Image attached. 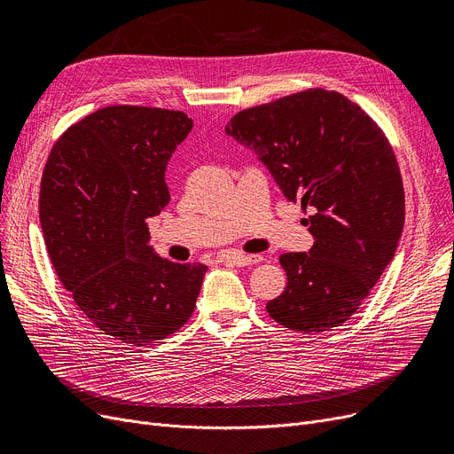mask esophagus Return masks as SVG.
Wrapping results in <instances>:
<instances>
[{
  "instance_id": "obj_1",
  "label": "esophagus",
  "mask_w": 454,
  "mask_h": 454,
  "mask_svg": "<svg viewBox=\"0 0 454 454\" xmlns=\"http://www.w3.org/2000/svg\"><path fill=\"white\" fill-rule=\"evenodd\" d=\"M263 259L259 254H228L223 257V261H231L237 267H252L257 265Z\"/></svg>"
}]
</instances>
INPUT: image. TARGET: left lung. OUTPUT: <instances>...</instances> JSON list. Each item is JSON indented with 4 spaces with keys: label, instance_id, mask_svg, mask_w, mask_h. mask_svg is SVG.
I'll use <instances>...</instances> for the list:
<instances>
[{
    "label": "left lung",
    "instance_id": "obj_1",
    "mask_svg": "<svg viewBox=\"0 0 454 454\" xmlns=\"http://www.w3.org/2000/svg\"><path fill=\"white\" fill-rule=\"evenodd\" d=\"M224 132L267 167L285 199L315 209V245L279 255L287 287L269 315L303 333L342 325L403 233L404 191L387 136L359 105L322 88L235 114Z\"/></svg>",
    "mask_w": 454,
    "mask_h": 454
}]
</instances>
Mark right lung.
<instances>
[{
  "label": "right lung",
  "mask_w": 454,
  "mask_h": 454,
  "mask_svg": "<svg viewBox=\"0 0 454 454\" xmlns=\"http://www.w3.org/2000/svg\"><path fill=\"white\" fill-rule=\"evenodd\" d=\"M191 129L184 112L106 106L60 136L42 175L57 276L90 322L125 344L169 337L195 311L207 267L160 257L147 226L171 200L167 163Z\"/></svg>",
  "instance_id": "right-lung-1"
}]
</instances>
